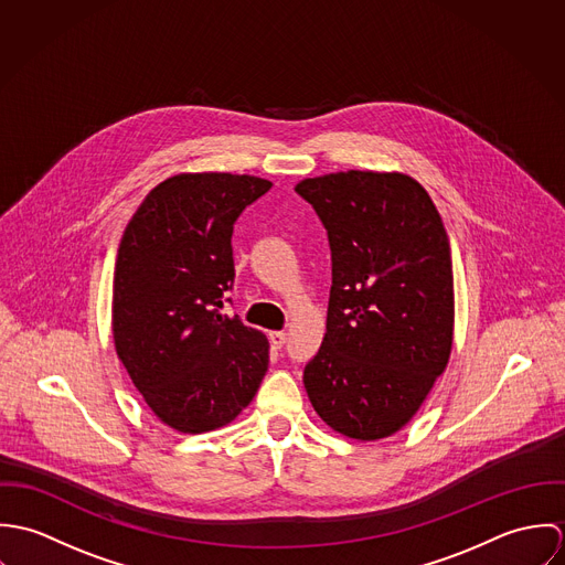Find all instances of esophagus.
<instances>
[{
  "mask_svg": "<svg viewBox=\"0 0 565 565\" xmlns=\"http://www.w3.org/2000/svg\"><path fill=\"white\" fill-rule=\"evenodd\" d=\"M269 341L274 348H282L285 341H287V332L285 330H271L269 332Z\"/></svg>",
  "mask_w": 565,
  "mask_h": 565,
  "instance_id": "esophagus-1",
  "label": "esophagus"
}]
</instances>
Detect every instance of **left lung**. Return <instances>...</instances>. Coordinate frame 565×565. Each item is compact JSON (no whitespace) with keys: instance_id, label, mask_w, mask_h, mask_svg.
<instances>
[{"instance_id":"left-lung-1","label":"left lung","mask_w":565,"mask_h":565,"mask_svg":"<svg viewBox=\"0 0 565 565\" xmlns=\"http://www.w3.org/2000/svg\"><path fill=\"white\" fill-rule=\"evenodd\" d=\"M296 191L328 231L332 287L305 390L359 441L398 433L444 374L455 332L452 256L426 189L401 171H337Z\"/></svg>"}]
</instances>
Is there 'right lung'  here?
<instances>
[{
	"label": "right lung",
	"instance_id": "1",
	"mask_svg": "<svg viewBox=\"0 0 565 565\" xmlns=\"http://www.w3.org/2000/svg\"><path fill=\"white\" fill-rule=\"evenodd\" d=\"M269 189L245 173H178L146 195L124 231L115 350L152 413L178 433L231 424L267 372V337L222 309L235 280V222Z\"/></svg>",
	"mask_w": 565,
	"mask_h": 565
}]
</instances>
